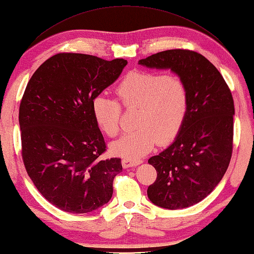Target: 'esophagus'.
Here are the masks:
<instances>
[{
    "mask_svg": "<svg viewBox=\"0 0 254 254\" xmlns=\"http://www.w3.org/2000/svg\"><path fill=\"white\" fill-rule=\"evenodd\" d=\"M142 160H132V159H124L122 161V165L124 168H129V167H133L137 166L139 164H141Z\"/></svg>",
    "mask_w": 254,
    "mask_h": 254,
    "instance_id": "obj_1",
    "label": "esophagus"
}]
</instances>
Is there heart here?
Returning <instances> with one entry per match:
<instances>
[{"label":"heart","mask_w":254,"mask_h":254,"mask_svg":"<svg viewBox=\"0 0 254 254\" xmlns=\"http://www.w3.org/2000/svg\"><path fill=\"white\" fill-rule=\"evenodd\" d=\"M118 99L126 108H140L138 129L128 131L111 143L115 155L138 159L149 153L157 140L168 142L176 136L187 116L189 94L182 78L164 72L133 71L116 88ZM121 105L116 100L98 95L92 113L99 128L114 137L120 128Z\"/></svg>","instance_id":"1"}]
</instances>
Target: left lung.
Segmentation results:
<instances>
[{
    "label": "left lung",
    "mask_w": 254,
    "mask_h": 254,
    "mask_svg": "<svg viewBox=\"0 0 254 254\" xmlns=\"http://www.w3.org/2000/svg\"><path fill=\"white\" fill-rule=\"evenodd\" d=\"M139 65L171 69L188 88L187 116L174 142L149 159L157 177L149 186L152 203L167 210L196 204L226 173L233 152L234 100L221 72L193 51L167 50Z\"/></svg>",
    "instance_id": "8db88e82"
}]
</instances>
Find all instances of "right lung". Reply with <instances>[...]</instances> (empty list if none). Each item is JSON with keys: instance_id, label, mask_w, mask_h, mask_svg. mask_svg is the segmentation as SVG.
I'll return each instance as SVG.
<instances>
[{"instance_id": "right-lung-1", "label": "right lung", "mask_w": 254, "mask_h": 254, "mask_svg": "<svg viewBox=\"0 0 254 254\" xmlns=\"http://www.w3.org/2000/svg\"><path fill=\"white\" fill-rule=\"evenodd\" d=\"M127 61L79 53L47 60L28 82L19 106L22 160L37 189L69 213L108 203L121 159L101 160L104 138L92 101L121 76Z\"/></svg>"}]
</instances>
